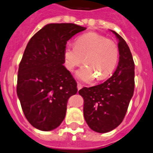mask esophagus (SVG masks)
I'll use <instances>...</instances> for the list:
<instances>
[{"label": "esophagus", "instance_id": "obj_1", "mask_svg": "<svg viewBox=\"0 0 153 153\" xmlns=\"http://www.w3.org/2000/svg\"><path fill=\"white\" fill-rule=\"evenodd\" d=\"M77 88H78V90L81 89V88H82V85H81V84L78 83V85H77Z\"/></svg>", "mask_w": 153, "mask_h": 153}]
</instances>
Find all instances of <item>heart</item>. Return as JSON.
<instances>
[{
  "label": "heart",
  "mask_w": 153,
  "mask_h": 153,
  "mask_svg": "<svg viewBox=\"0 0 153 153\" xmlns=\"http://www.w3.org/2000/svg\"><path fill=\"white\" fill-rule=\"evenodd\" d=\"M65 66L72 72L83 62L85 66L77 72L81 81L91 82L109 76L116 67L119 57L117 44L97 32H88L78 37L75 47L66 46L63 52Z\"/></svg>",
  "instance_id": "heart-1"
}]
</instances>
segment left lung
<instances>
[{
    "instance_id": "1",
    "label": "left lung",
    "mask_w": 153,
    "mask_h": 153,
    "mask_svg": "<svg viewBox=\"0 0 153 153\" xmlns=\"http://www.w3.org/2000/svg\"><path fill=\"white\" fill-rule=\"evenodd\" d=\"M112 31V30H111ZM118 40L119 62L111 78L99 85L78 91L84 99V117L93 131L106 133L122 123L134 91V62L125 40Z\"/></svg>"
}]
</instances>
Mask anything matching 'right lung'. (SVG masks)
Listing matches in <instances>:
<instances>
[{"label":"right lung","mask_w":153,"mask_h":153,"mask_svg":"<svg viewBox=\"0 0 153 153\" xmlns=\"http://www.w3.org/2000/svg\"><path fill=\"white\" fill-rule=\"evenodd\" d=\"M85 27L51 23L30 39L18 70L16 92L25 118L33 127L49 131L59 126L68 98L78 91L72 74L63 65L67 41Z\"/></svg>","instance_id":"obj_1"}]
</instances>
